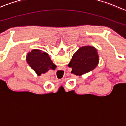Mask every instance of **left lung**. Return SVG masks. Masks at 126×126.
Returning a JSON list of instances; mask_svg holds the SVG:
<instances>
[{"mask_svg": "<svg viewBox=\"0 0 126 126\" xmlns=\"http://www.w3.org/2000/svg\"><path fill=\"white\" fill-rule=\"evenodd\" d=\"M98 63L97 50L93 47L87 46L80 48L72 55L68 66L72 68L71 73L81 76L94 69Z\"/></svg>", "mask_w": 126, "mask_h": 126, "instance_id": "1", "label": "left lung"}]
</instances>
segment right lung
Returning a JSON list of instances; mask_svg holds the SVG:
<instances>
[{
    "mask_svg": "<svg viewBox=\"0 0 126 126\" xmlns=\"http://www.w3.org/2000/svg\"><path fill=\"white\" fill-rule=\"evenodd\" d=\"M27 62L38 76L49 69L54 70L56 68L48 54L38 49H34L27 54Z\"/></svg>",
    "mask_w": 126,
    "mask_h": 126,
    "instance_id": "obj_1",
    "label": "right lung"
}]
</instances>
